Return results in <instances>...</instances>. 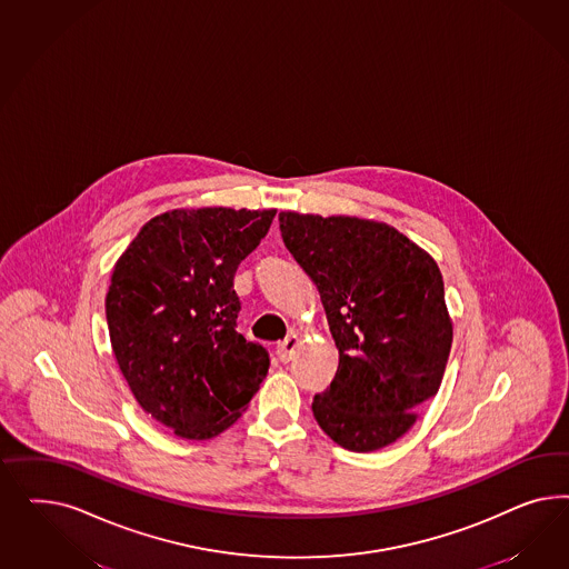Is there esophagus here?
Segmentation results:
<instances>
[{
  "instance_id": "1",
  "label": "esophagus",
  "mask_w": 569,
  "mask_h": 569,
  "mask_svg": "<svg viewBox=\"0 0 569 569\" xmlns=\"http://www.w3.org/2000/svg\"><path fill=\"white\" fill-rule=\"evenodd\" d=\"M296 348H298V336L296 333H290L283 342H279L277 345V357H279V361L288 362L293 357V352H296Z\"/></svg>"
}]
</instances>
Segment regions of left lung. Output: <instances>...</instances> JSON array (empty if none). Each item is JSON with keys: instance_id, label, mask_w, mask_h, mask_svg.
Returning a JSON list of instances; mask_svg holds the SVG:
<instances>
[{"instance_id": "left-lung-1", "label": "left lung", "mask_w": 569, "mask_h": 569, "mask_svg": "<svg viewBox=\"0 0 569 569\" xmlns=\"http://www.w3.org/2000/svg\"><path fill=\"white\" fill-rule=\"evenodd\" d=\"M279 229L340 352L336 378L312 398L317 423L355 452L397 442L436 397L452 345L436 260L395 227L357 217L279 212Z\"/></svg>"}]
</instances>
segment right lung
I'll use <instances>...</instances> for the list:
<instances>
[{
  "mask_svg": "<svg viewBox=\"0 0 569 569\" xmlns=\"http://www.w3.org/2000/svg\"><path fill=\"white\" fill-rule=\"evenodd\" d=\"M276 210L179 208L141 227L106 293L110 345L139 407L188 440L227 430L269 352L238 333L233 277Z\"/></svg>",
  "mask_w": 569,
  "mask_h": 569,
  "instance_id": "right-lung-1",
  "label": "right lung"
}]
</instances>
